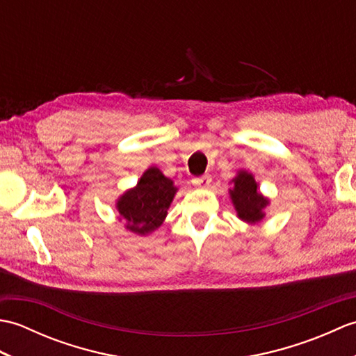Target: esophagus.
Instances as JSON below:
<instances>
[{
	"instance_id": "esophagus-1",
	"label": "esophagus",
	"mask_w": 356,
	"mask_h": 356,
	"mask_svg": "<svg viewBox=\"0 0 356 356\" xmlns=\"http://www.w3.org/2000/svg\"><path fill=\"white\" fill-rule=\"evenodd\" d=\"M209 184H211L209 174H205V176H202V177H194L193 179V185L197 186V188H208Z\"/></svg>"
}]
</instances>
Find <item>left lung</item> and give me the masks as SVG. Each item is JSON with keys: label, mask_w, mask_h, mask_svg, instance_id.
Wrapping results in <instances>:
<instances>
[{"label": "left lung", "mask_w": 356, "mask_h": 356, "mask_svg": "<svg viewBox=\"0 0 356 356\" xmlns=\"http://www.w3.org/2000/svg\"><path fill=\"white\" fill-rule=\"evenodd\" d=\"M232 190H229L231 200L237 216L246 223H259L264 217L263 209L269 205V200L259 193V185L251 172L241 170L232 179Z\"/></svg>", "instance_id": "obj_1"}]
</instances>
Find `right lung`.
Masks as SVG:
<instances>
[{"label":"right lung","mask_w":356,"mask_h":356,"mask_svg":"<svg viewBox=\"0 0 356 356\" xmlns=\"http://www.w3.org/2000/svg\"><path fill=\"white\" fill-rule=\"evenodd\" d=\"M176 191L172 180L151 166L142 174L138 185L118 199L116 208L120 218L127 222L125 228L139 236L157 229L165 220Z\"/></svg>","instance_id":"add662e5"}]
</instances>
